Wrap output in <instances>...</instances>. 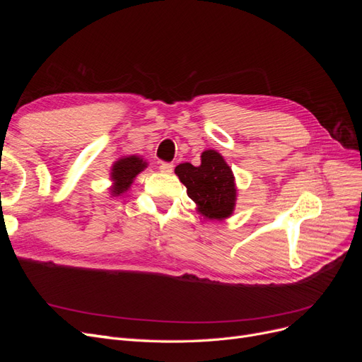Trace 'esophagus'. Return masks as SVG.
<instances>
[{"mask_svg":"<svg viewBox=\"0 0 362 362\" xmlns=\"http://www.w3.org/2000/svg\"><path fill=\"white\" fill-rule=\"evenodd\" d=\"M160 172H163V173H172L173 172V164L172 163H161L160 164Z\"/></svg>","mask_w":362,"mask_h":362,"instance_id":"obj_1","label":"esophagus"}]
</instances>
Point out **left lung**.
<instances>
[{
    "mask_svg": "<svg viewBox=\"0 0 362 362\" xmlns=\"http://www.w3.org/2000/svg\"><path fill=\"white\" fill-rule=\"evenodd\" d=\"M175 173L204 217L223 221L233 214L237 199L234 173L218 152L206 149L201 154L199 166L182 163L175 168Z\"/></svg>",
    "mask_w": 362,
    "mask_h": 362,
    "instance_id": "1",
    "label": "left lung"
}]
</instances>
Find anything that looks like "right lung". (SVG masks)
I'll use <instances>...</instances> for the list:
<instances>
[{"label":"right lung","mask_w":362,"mask_h":362,"mask_svg":"<svg viewBox=\"0 0 362 362\" xmlns=\"http://www.w3.org/2000/svg\"><path fill=\"white\" fill-rule=\"evenodd\" d=\"M148 166V163L137 156L119 158L112 168V194L119 196L125 193L133 184L137 175Z\"/></svg>","instance_id":"right-lung-1"}]
</instances>
